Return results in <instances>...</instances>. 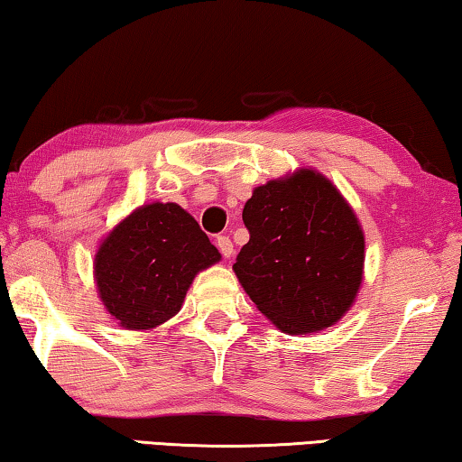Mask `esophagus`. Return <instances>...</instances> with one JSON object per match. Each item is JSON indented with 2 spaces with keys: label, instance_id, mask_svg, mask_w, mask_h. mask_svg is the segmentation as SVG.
Wrapping results in <instances>:
<instances>
[{
  "label": "esophagus",
  "instance_id": "34e87169",
  "mask_svg": "<svg viewBox=\"0 0 462 462\" xmlns=\"http://www.w3.org/2000/svg\"><path fill=\"white\" fill-rule=\"evenodd\" d=\"M216 245H217V249H219V253H222L226 259H228V257H232V253H234V245H232V240H230L228 236H217V240H216Z\"/></svg>",
  "mask_w": 462,
  "mask_h": 462
}]
</instances>
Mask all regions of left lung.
Listing matches in <instances>:
<instances>
[{"mask_svg": "<svg viewBox=\"0 0 462 462\" xmlns=\"http://www.w3.org/2000/svg\"><path fill=\"white\" fill-rule=\"evenodd\" d=\"M251 238L234 273L284 334L334 326L363 282L365 236L355 211L319 171L302 168L253 190L243 209Z\"/></svg>", "mask_w": 462, "mask_h": 462, "instance_id": "obj_1", "label": "left lung"}]
</instances>
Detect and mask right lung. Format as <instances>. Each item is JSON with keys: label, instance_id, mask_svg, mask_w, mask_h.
<instances>
[{"label": "right lung", "instance_id": "obj_1", "mask_svg": "<svg viewBox=\"0 0 462 462\" xmlns=\"http://www.w3.org/2000/svg\"><path fill=\"white\" fill-rule=\"evenodd\" d=\"M222 254L176 203H151L124 217L95 254L107 313L126 329H151L180 311L195 275Z\"/></svg>", "mask_w": 462, "mask_h": 462}]
</instances>
